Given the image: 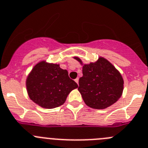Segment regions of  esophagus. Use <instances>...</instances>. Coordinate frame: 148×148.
<instances>
[{"instance_id":"34e87169","label":"esophagus","mask_w":148,"mask_h":148,"mask_svg":"<svg viewBox=\"0 0 148 148\" xmlns=\"http://www.w3.org/2000/svg\"><path fill=\"white\" fill-rule=\"evenodd\" d=\"M78 80H79V78H75V81L77 83V84H78Z\"/></svg>"}]
</instances>
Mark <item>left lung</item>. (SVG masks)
I'll list each match as a JSON object with an SVG mask.
<instances>
[{
  "mask_svg": "<svg viewBox=\"0 0 148 148\" xmlns=\"http://www.w3.org/2000/svg\"><path fill=\"white\" fill-rule=\"evenodd\" d=\"M74 59L83 66L78 89L88 106L104 109L118 101L123 94L124 81L110 62L101 56L89 64H83L77 56Z\"/></svg>",
  "mask_w": 148,
  "mask_h": 148,
  "instance_id": "8db88e82",
  "label": "left lung"
}]
</instances>
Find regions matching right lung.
<instances>
[{
    "label": "right lung",
    "mask_w": 148,
    "mask_h": 148,
    "mask_svg": "<svg viewBox=\"0 0 148 148\" xmlns=\"http://www.w3.org/2000/svg\"><path fill=\"white\" fill-rule=\"evenodd\" d=\"M30 99L44 108H54L64 103L67 95L78 84L70 79L67 70L59 64L38 62L25 81Z\"/></svg>",
    "instance_id": "obj_1"
}]
</instances>
